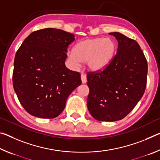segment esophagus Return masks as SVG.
<instances>
[{"mask_svg": "<svg viewBox=\"0 0 160 160\" xmlns=\"http://www.w3.org/2000/svg\"><path fill=\"white\" fill-rule=\"evenodd\" d=\"M81 80H82V83H86L87 82V76L85 74L82 73L81 74Z\"/></svg>", "mask_w": 160, "mask_h": 160, "instance_id": "34e87169", "label": "esophagus"}]
</instances>
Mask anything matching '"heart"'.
Here are the masks:
<instances>
[{
	"label": "heart",
	"instance_id": "1",
	"mask_svg": "<svg viewBox=\"0 0 160 160\" xmlns=\"http://www.w3.org/2000/svg\"><path fill=\"white\" fill-rule=\"evenodd\" d=\"M116 51V44L112 39L96 37L77 43L73 51L68 53V58L75 64L87 62L89 69L99 71L110 63Z\"/></svg>",
	"mask_w": 160,
	"mask_h": 160
}]
</instances>
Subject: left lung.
I'll return each mask as SVG.
<instances>
[{
  "label": "left lung",
  "mask_w": 160,
  "mask_h": 160,
  "mask_svg": "<svg viewBox=\"0 0 160 160\" xmlns=\"http://www.w3.org/2000/svg\"><path fill=\"white\" fill-rule=\"evenodd\" d=\"M117 53L102 70L87 73L90 89L87 104L96 120H121L136 106L147 85L148 62L139 44L119 32Z\"/></svg>",
  "instance_id": "obj_1"
}]
</instances>
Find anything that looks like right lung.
<instances>
[{"label":"right lung","mask_w":160,"mask_h":160,"mask_svg":"<svg viewBox=\"0 0 160 160\" xmlns=\"http://www.w3.org/2000/svg\"><path fill=\"white\" fill-rule=\"evenodd\" d=\"M75 35L54 28L34 31L15 54L13 88L29 114L42 118L57 117L67 98L81 85L80 73L65 65L68 47Z\"/></svg>","instance_id":"right-lung-1"}]
</instances>
